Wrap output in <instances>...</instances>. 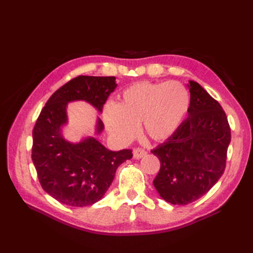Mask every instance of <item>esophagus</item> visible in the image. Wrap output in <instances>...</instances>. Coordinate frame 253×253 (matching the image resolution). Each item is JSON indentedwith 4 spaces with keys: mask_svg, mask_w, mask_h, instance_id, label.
<instances>
[{
    "mask_svg": "<svg viewBox=\"0 0 253 253\" xmlns=\"http://www.w3.org/2000/svg\"><path fill=\"white\" fill-rule=\"evenodd\" d=\"M145 155H147V151H145L144 149L137 148L133 151V156L135 159H140V158L144 157Z\"/></svg>",
    "mask_w": 253,
    "mask_h": 253,
    "instance_id": "obj_1",
    "label": "esophagus"
}]
</instances>
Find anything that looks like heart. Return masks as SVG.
<instances>
[{
  "mask_svg": "<svg viewBox=\"0 0 253 253\" xmlns=\"http://www.w3.org/2000/svg\"><path fill=\"white\" fill-rule=\"evenodd\" d=\"M189 108L190 94L181 83L138 82L122 91L116 106H106L103 121L121 142L133 138L140 124L149 138L163 141L180 126Z\"/></svg>",
  "mask_w": 253,
  "mask_h": 253,
  "instance_id": "obj_1",
  "label": "heart"
}]
</instances>
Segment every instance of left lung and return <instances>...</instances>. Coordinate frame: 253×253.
Here are the masks:
<instances>
[{"label":"left lung","instance_id":"obj_1","mask_svg":"<svg viewBox=\"0 0 253 253\" xmlns=\"http://www.w3.org/2000/svg\"><path fill=\"white\" fill-rule=\"evenodd\" d=\"M188 118L164 143L151 152L160 170L153 185L172 205H188L215 185L226 168L231 140L224 110L200 84L190 80Z\"/></svg>","mask_w":253,"mask_h":253}]
</instances>
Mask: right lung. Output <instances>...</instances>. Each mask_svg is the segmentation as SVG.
<instances>
[{"label":"right lung","instance_id":"1","mask_svg":"<svg viewBox=\"0 0 253 253\" xmlns=\"http://www.w3.org/2000/svg\"><path fill=\"white\" fill-rule=\"evenodd\" d=\"M116 87L115 77L78 76L51 95L38 117L33 131V163L42 188L58 202L85 207L100 201L117 168L133 157L131 150L111 151L96 137L71 142L62 133L68 122V103L85 101L101 113ZM103 128L98 117L95 134H101Z\"/></svg>","mask_w":253,"mask_h":253}]
</instances>
